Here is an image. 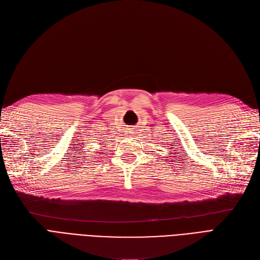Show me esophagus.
<instances>
[{"mask_svg":"<svg viewBox=\"0 0 260 260\" xmlns=\"http://www.w3.org/2000/svg\"><path fill=\"white\" fill-rule=\"evenodd\" d=\"M130 134H134V131H133V130H130Z\"/></svg>","mask_w":260,"mask_h":260,"instance_id":"1","label":"esophagus"}]
</instances>
